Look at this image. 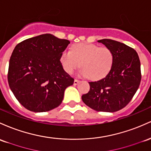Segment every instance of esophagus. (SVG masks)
<instances>
[{
	"label": "esophagus",
	"instance_id": "1",
	"mask_svg": "<svg viewBox=\"0 0 151 151\" xmlns=\"http://www.w3.org/2000/svg\"><path fill=\"white\" fill-rule=\"evenodd\" d=\"M79 82V80H78V79H74V85H77V84H78Z\"/></svg>",
	"mask_w": 151,
	"mask_h": 151
}]
</instances>
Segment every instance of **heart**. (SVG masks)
I'll return each mask as SVG.
<instances>
[{
	"mask_svg": "<svg viewBox=\"0 0 151 151\" xmlns=\"http://www.w3.org/2000/svg\"><path fill=\"white\" fill-rule=\"evenodd\" d=\"M60 62L69 74H72L80 62V74L82 76L98 79L110 72L114 62V54L107 47L81 43L72 46L70 51H64L61 54Z\"/></svg>",
	"mask_w": 151,
	"mask_h": 151,
	"instance_id": "heart-1",
	"label": "heart"
}]
</instances>
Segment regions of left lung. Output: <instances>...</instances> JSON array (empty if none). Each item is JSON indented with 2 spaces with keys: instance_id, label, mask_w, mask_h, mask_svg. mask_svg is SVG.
<instances>
[{
  "instance_id": "8db88e82",
  "label": "left lung",
  "mask_w": 151,
  "mask_h": 151,
  "mask_svg": "<svg viewBox=\"0 0 151 151\" xmlns=\"http://www.w3.org/2000/svg\"><path fill=\"white\" fill-rule=\"evenodd\" d=\"M97 41L112 51L114 62L105 77L89 82L90 89L82 100L96 111L114 112L125 107L138 89L141 80L140 59L136 51L123 43L107 39Z\"/></svg>"
}]
</instances>
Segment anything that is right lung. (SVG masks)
I'll return each mask as SVG.
<instances>
[{
	"label": "right lung",
	"mask_w": 151,
	"mask_h": 151,
	"mask_svg": "<svg viewBox=\"0 0 151 151\" xmlns=\"http://www.w3.org/2000/svg\"><path fill=\"white\" fill-rule=\"evenodd\" d=\"M70 41L50 34L18 44L10 58L9 87L17 100L32 112H47L62 103L74 79L63 69L61 54Z\"/></svg>",
	"instance_id": "add662e5"
}]
</instances>
